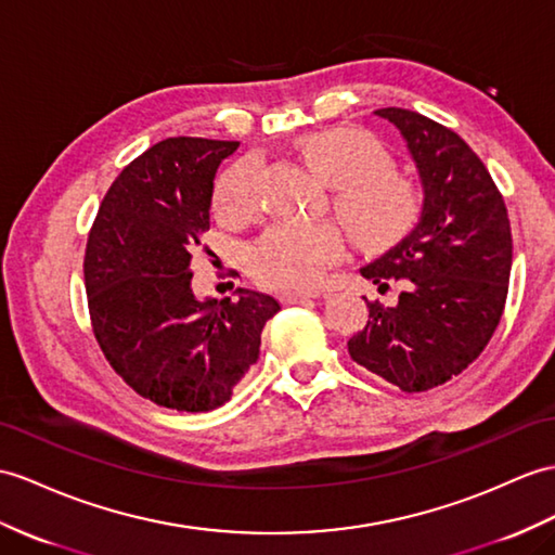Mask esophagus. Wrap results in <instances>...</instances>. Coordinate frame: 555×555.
Segmentation results:
<instances>
[{
	"mask_svg": "<svg viewBox=\"0 0 555 555\" xmlns=\"http://www.w3.org/2000/svg\"><path fill=\"white\" fill-rule=\"evenodd\" d=\"M318 292H285L280 296V301L285 306H292V304H301L306 299H318Z\"/></svg>",
	"mask_w": 555,
	"mask_h": 555,
	"instance_id": "34e87169",
	"label": "esophagus"
}]
</instances>
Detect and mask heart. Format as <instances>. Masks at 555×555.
Returning a JSON list of instances; mask_svg holds the SVG:
<instances>
[{"mask_svg":"<svg viewBox=\"0 0 555 555\" xmlns=\"http://www.w3.org/2000/svg\"><path fill=\"white\" fill-rule=\"evenodd\" d=\"M306 167L334 191V211L362 249H388L418 219V193L408 176L390 169L384 147L356 129H327L299 141ZM261 207V169L242 159L221 173L214 211L223 223H245ZM344 256L341 231L332 223H280L249 251L251 273L275 289H315Z\"/></svg>","mask_w":555,"mask_h":555,"instance_id":"1","label":"heart"}]
</instances>
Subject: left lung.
<instances>
[{
    "label": "left lung",
    "mask_w": 555,
    "mask_h": 555,
    "mask_svg": "<svg viewBox=\"0 0 555 555\" xmlns=\"http://www.w3.org/2000/svg\"><path fill=\"white\" fill-rule=\"evenodd\" d=\"M396 125L424 185L422 221L400 245L362 268L388 289L393 308L367 301L370 320L348 353L404 393H422L462 374L502 320L513 240L504 197L488 167L452 129L402 107L374 111Z\"/></svg>",
    "instance_id": "1"
}]
</instances>
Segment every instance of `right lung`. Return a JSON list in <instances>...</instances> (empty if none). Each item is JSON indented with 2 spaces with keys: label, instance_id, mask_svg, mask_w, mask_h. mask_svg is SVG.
<instances>
[{
  "label": "right lung",
  "instance_id": "add662e5",
  "mask_svg": "<svg viewBox=\"0 0 555 555\" xmlns=\"http://www.w3.org/2000/svg\"><path fill=\"white\" fill-rule=\"evenodd\" d=\"M237 145L176 137L147 147L113 181L87 240L89 318L105 360L141 398L176 412L231 400L280 310L259 292L199 301L191 289L214 173Z\"/></svg>",
  "mask_w": 555,
  "mask_h": 555
}]
</instances>
